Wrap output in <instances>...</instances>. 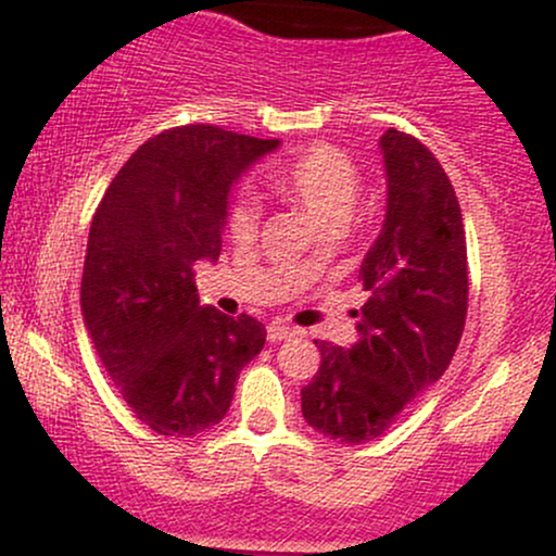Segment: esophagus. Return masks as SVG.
I'll use <instances>...</instances> for the list:
<instances>
[{
    "mask_svg": "<svg viewBox=\"0 0 556 556\" xmlns=\"http://www.w3.org/2000/svg\"><path fill=\"white\" fill-rule=\"evenodd\" d=\"M295 334L298 331L287 327V324H269V327H266V337H269V342H274V344L290 340V337H295Z\"/></svg>",
    "mask_w": 556,
    "mask_h": 556,
    "instance_id": "1",
    "label": "esophagus"
}]
</instances>
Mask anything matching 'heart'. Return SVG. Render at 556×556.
Listing matches in <instances>:
<instances>
[{
	"label": "heart",
	"instance_id": "heart-1",
	"mask_svg": "<svg viewBox=\"0 0 556 556\" xmlns=\"http://www.w3.org/2000/svg\"><path fill=\"white\" fill-rule=\"evenodd\" d=\"M274 185L290 201L300 203L324 232H342V227L353 219L361 198L358 167L350 162L334 146H316L300 154L282 172H277ZM261 206L251 193L232 198L227 208V232L235 240H248L258 229ZM300 269H311L314 256L300 261Z\"/></svg>",
	"mask_w": 556,
	"mask_h": 556
}]
</instances>
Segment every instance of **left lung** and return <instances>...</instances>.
<instances>
[{
    "label": "left lung",
    "mask_w": 556,
    "mask_h": 556,
    "mask_svg": "<svg viewBox=\"0 0 556 556\" xmlns=\"http://www.w3.org/2000/svg\"><path fill=\"white\" fill-rule=\"evenodd\" d=\"M387 214L363 258L368 290L353 348L318 342L321 366L300 389L311 429L337 444L381 437L407 402L442 379L468 314L460 203L437 156L407 132L379 138Z\"/></svg>",
    "instance_id": "8db88e82"
}]
</instances>
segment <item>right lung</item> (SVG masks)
I'll list each match as a JSON object with an SVG mask.
<instances>
[{
  "mask_svg": "<svg viewBox=\"0 0 556 556\" xmlns=\"http://www.w3.org/2000/svg\"><path fill=\"white\" fill-rule=\"evenodd\" d=\"M277 149L214 125L172 127L127 159L96 208L83 321L127 407L162 437L219 424L242 366L264 350L256 318L198 303L193 266L219 258L229 190Z\"/></svg>",
  "mask_w": 556,
  "mask_h": 556,
  "instance_id": "1",
  "label": "right lung"
}]
</instances>
